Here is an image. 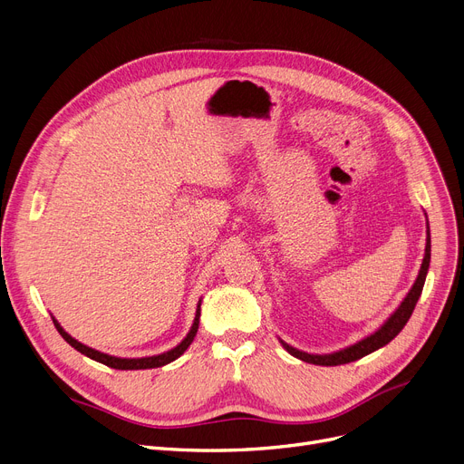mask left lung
Wrapping results in <instances>:
<instances>
[{
  "instance_id": "1",
  "label": "left lung",
  "mask_w": 464,
  "mask_h": 464,
  "mask_svg": "<svg viewBox=\"0 0 464 464\" xmlns=\"http://www.w3.org/2000/svg\"><path fill=\"white\" fill-rule=\"evenodd\" d=\"M429 264H430V230H429V220H427V246H425V256H423V264H421V270H419V276L413 283V286L410 289V293L406 295V298L401 302V305L396 307V312L376 330V333L366 336L364 340L353 343L345 349L334 351V353H328V355H312V353H305L300 351L289 343H285L283 340L281 345L291 353L293 357L304 361V362H310V364H319V366H338V364H347L353 361H359L370 353L378 351L380 347L387 345L392 338L399 336L401 330L406 326L408 319L411 317L413 310H415V304L423 293V285L427 279V272H429Z\"/></svg>"
}]
</instances>
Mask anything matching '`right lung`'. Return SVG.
Wrapping results in <instances>:
<instances>
[{
    "mask_svg": "<svg viewBox=\"0 0 464 464\" xmlns=\"http://www.w3.org/2000/svg\"><path fill=\"white\" fill-rule=\"evenodd\" d=\"M200 305H202V300L198 302L194 323H192V326H190V330H188V334L185 336V340H183L179 345H175L173 349L162 353V355L141 357V359H121V357L107 355V353H100V351H96V349H92V347H88V345L77 342L75 338H72V336H70L68 333H65V330L58 324V321H56L54 317H53V323H54L58 333H60V336H62L65 342H68L72 347H75L79 353H82V355H86L88 359H92V361H96V362H102V364H105V366H109V368H115V370H147V368H160V366L169 364L171 361L179 359V357L183 355V353L187 351V347L192 343L196 333H198V324H200Z\"/></svg>",
    "mask_w": 464,
    "mask_h": 464,
    "instance_id": "obj_1",
    "label": "right lung"
}]
</instances>
